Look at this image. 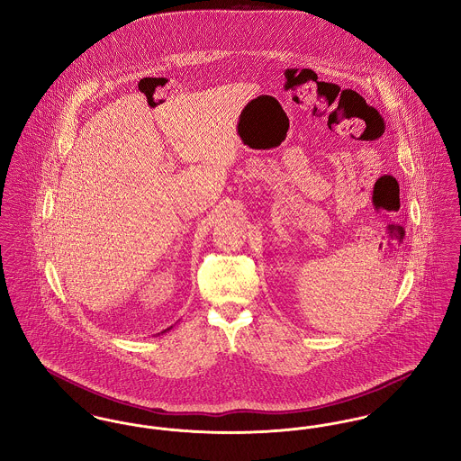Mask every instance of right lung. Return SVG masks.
Wrapping results in <instances>:
<instances>
[{"instance_id":"1","label":"right lung","mask_w":461,"mask_h":461,"mask_svg":"<svg viewBox=\"0 0 461 461\" xmlns=\"http://www.w3.org/2000/svg\"><path fill=\"white\" fill-rule=\"evenodd\" d=\"M165 330H170V327H168V329H165ZM165 330H163V332H165Z\"/></svg>"}]
</instances>
